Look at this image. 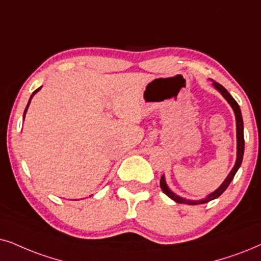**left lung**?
<instances>
[{"instance_id": "left-lung-1", "label": "left lung", "mask_w": 261, "mask_h": 261, "mask_svg": "<svg viewBox=\"0 0 261 261\" xmlns=\"http://www.w3.org/2000/svg\"><path fill=\"white\" fill-rule=\"evenodd\" d=\"M213 87L216 88L217 90H218L220 94L223 95V97L225 98L227 102H229V105H230V106H231V108L233 110V113H235V117H236L237 158H236L235 166L232 167V170L230 171V173L227 174V177L225 178V180H224V182L222 183V186H220L218 189L214 190L213 193H211L210 195H207L206 197H203V199H201V200H187V199H183V197L176 195V194H174L173 191L171 190L169 187H167L166 180H165V177L163 176V177H161V179H160V188H161V190H163L164 193L170 197V199H172L173 201H176L177 203L202 204V203L210 202V201L217 199V197H219L224 193V191L226 190V188L229 187V184L231 183V180L233 179V177H235L237 170L240 169L241 164H242L243 151H245V137H243V119H242V114H241L240 106H239V103H237V102L235 101V98H233L231 95L229 94V91H227L226 89L223 87V85H220L219 83H217V82H213Z\"/></svg>"}]
</instances>
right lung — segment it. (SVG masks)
Wrapping results in <instances>:
<instances>
[{"mask_svg": "<svg viewBox=\"0 0 261 261\" xmlns=\"http://www.w3.org/2000/svg\"><path fill=\"white\" fill-rule=\"evenodd\" d=\"M39 89H41V88H38L37 89V90H35L34 92H32V95H31V97H30V100H29V103H28V106H26V108H25V112H24V118H25V114H26V111H28V108H29V105H30V102H31V98L32 97H34V95L36 94V92H37L38 90H39Z\"/></svg>", "mask_w": 261, "mask_h": 261, "instance_id": "right-lung-1", "label": "right lung"}]
</instances>
